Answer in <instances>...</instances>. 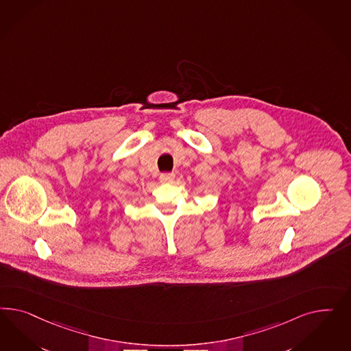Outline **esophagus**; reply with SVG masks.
Returning <instances> with one entry per match:
<instances>
[{"mask_svg": "<svg viewBox=\"0 0 351 351\" xmlns=\"http://www.w3.org/2000/svg\"><path fill=\"white\" fill-rule=\"evenodd\" d=\"M175 179L173 173H162L160 176V181L162 184H171Z\"/></svg>", "mask_w": 351, "mask_h": 351, "instance_id": "34e87169", "label": "esophagus"}]
</instances>
